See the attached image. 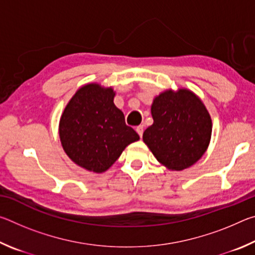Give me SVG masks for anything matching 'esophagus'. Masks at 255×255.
I'll return each instance as SVG.
<instances>
[{
	"label": "esophagus",
	"mask_w": 255,
	"mask_h": 255,
	"mask_svg": "<svg viewBox=\"0 0 255 255\" xmlns=\"http://www.w3.org/2000/svg\"><path fill=\"white\" fill-rule=\"evenodd\" d=\"M136 131H137L138 135H139V137L141 138V136H143V132H144V126H143V125H140V126H138V127L136 128Z\"/></svg>",
	"instance_id": "1"
}]
</instances>
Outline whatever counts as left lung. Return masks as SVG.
Wrapping results in <instances>:
<instances>
[{"label": "left lung", "instance_id": "obj_1", "mask_svg": "<svg viewBox=\"0 0 255 255\" xmlns=\"http://www.w3.org/2000/svg\"><path fill=\"white\" fill-rule=\"evenodd\" d=\"M154 123L143 133L144 143L167 169L181 171L195 164L208 147L211 119L195 93L165 91L154 99Z\"/></svg>", "mask_w": 255, "mask_h": 255}]
</instances>
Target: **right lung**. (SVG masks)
Wrapping results in <instances>:
<instances>
[{
    "mask_svg": "<svg viewBox=\"0 0 255 255\" xmlns=\"http://www.w3.org/2000/svg\"><path fill=\"white\" fill-rule=\"evenodd\" d=\"M115 92L99 84L82 86L59 123L63 148L73 162L101 173L117 161L126 146L139 139L114 103Z\"/></svg>",
    "mask_w": 255,
    "mask_h": 255,
    "instance_id": "obj_1",
    "label": "right lung"
}]
</instances>
